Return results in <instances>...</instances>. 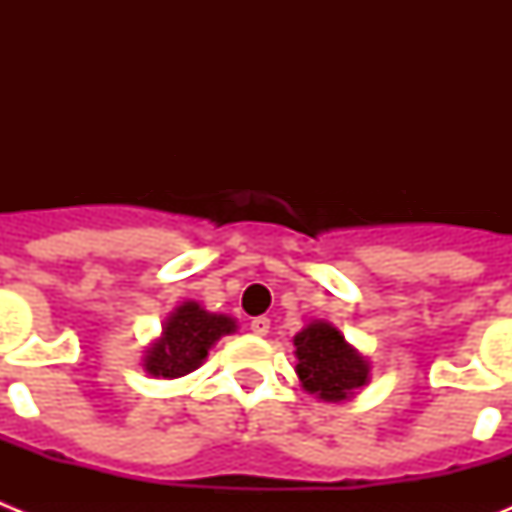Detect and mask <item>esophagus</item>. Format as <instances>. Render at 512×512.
<instances>
[{"label":"esophagus","mask_w":512,"mask_h":512,"mask_svg":"<svg viewBox=\"0 0 512 512\" xmlns=\"http://www.w3.org/2000/svg\"><path fill=\"white\" fill-rule=\"evenodd\" d=\"M271 328V320L266 318V315H259V318H253L251 320V330L256 333V336H266Z\"/></svg>","instance_id":"1"}]
</instances>
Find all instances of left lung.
<instances>
[{
    "label": "left lung",
    "mask_w": 512,
    "mask_h": 512,
    "mask_svg": "<svg viewBox=\"0 0 512 512\" xmlns=\"http://www.w3.org/2000/svg\"><path fill=\"white\" fill-rule=\"evenodd\" d=\"M297 377L310 395L338 402L354 395L369 379V364L348 346L341 330L330 323H312L295 336Z\"/></svg>",
    "instance_id": "obj_1"
}]
</instances>
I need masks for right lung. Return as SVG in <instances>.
Segmentation results:
<instances>
[{"label": "right lung", "mask_w": 512, "mask_h": 512, "mask_svg": "<svg viewBox=\"0 0 512 512\" xmlns=\"http://www.w3.org/2000/svg\"><path fill=\"white\" fill-rule=\"evenodd\" d=\"M235 320L212 315L197 302H184L166 320L161 341L148 348L146 372L153 377L176 379L194 372L207 359L212 343L225 333H233Z\"/></svg>", "instance_id": "obj_1"}]
</instances>
